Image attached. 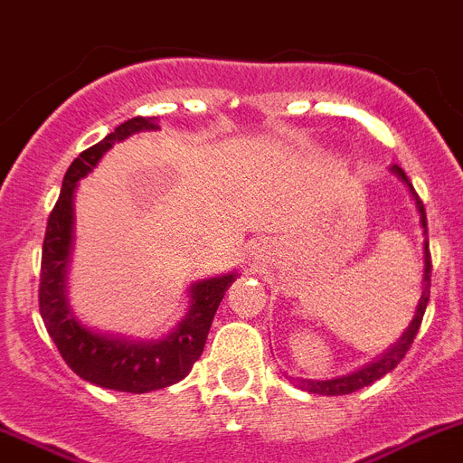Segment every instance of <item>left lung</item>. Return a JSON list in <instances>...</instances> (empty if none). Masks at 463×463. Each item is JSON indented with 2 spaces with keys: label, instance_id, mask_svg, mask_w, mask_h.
<instances>
[{
  "label": "left lung",
  "instance_id": "1",
  "mask_svg": "<svg viewBox=\"0 0 463 463\" xmlns=\"http://www.w3.org/2000/svg\"><path fill=\"white\" fill-rule=\"evenodd\" d=\"M392 171H395L397 175H400V178L409 184V192H411L413 201H416L418 212H420V223H422V228H425V235H427V214H425V205H422L420 196L416 194L413 184L409 183L407 173L402 171L400 166H392ZM430 279H431V256H430V241L425 240V290H422L420 304H418V310H416V317H413V322H411V326H409L407 334L400 338V343H397L395 347L386 354V356L379 358L377 363H370L368 368L358 370V373L349 374V377L329 379V382H310V379L290 377V382L295 383L297 388H301V391L317 392V395H349V392L361 391L363 386H370L373 382L382 379L383 374H388L391 370H395L397 365H400L402 358L407 356V352L411 349L413 340H416V335H418V329H420L422 315H425L427 301H430Z\"/></svg>",
  "mask_w": 463,
  "mask_h": 463
}]
</instances>
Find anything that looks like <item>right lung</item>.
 <instances>
[{"instance_id": "add662e5", "label": "right lung", "mask_w": 463, "mask_h": 463, "mask_svg": "<svg viewBox=\"0 0 463 463\" xmlns=\"http://www.w3.org/2000/svg\"><path fill=\"white\" fill-rule=\"evenodd\" d=\"M155 123L148 118H129L107 134L100 144L86 148L63 178L59 201L52 207L47 219L45 240H43L41 258V285H38V306L41 317L50 338L61 354L68 368L95 386L111 388L123 392H148L166 388L180 382L194 368V363L203 354L212 319L222 304L223 295L235 280L228 274L223 279H212L196 283L192 288V308L180 322L175 334L155 345L128 343V340L107 338L84 329L71 315L66 304V265L71 256L72 241V194L77 180L98 164L105 150L114 141L125 139L139 129H153Z\"/></svg>"}]
</instances>
